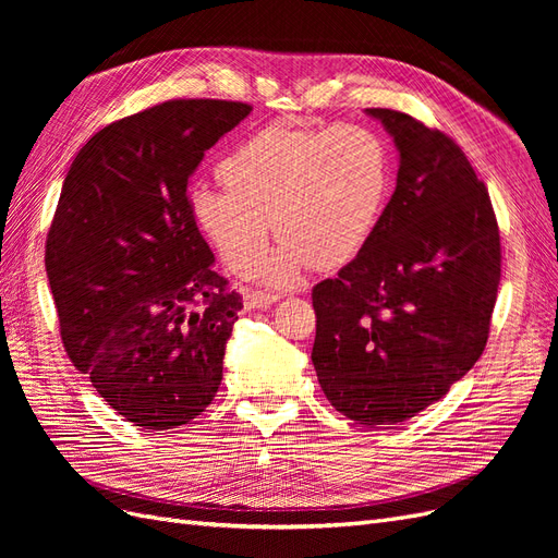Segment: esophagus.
Segmentation results:
<instances>
[{"mask_svg":"<svg viewBox=\"0 0 558 558\" xmlns=\"http://www.w3.org/2000/svg\"><path fill=\"white\" fill-rule=\"evenodd\" d=\"M277 302V295H269V293H246L244 298V307L246 310H267L269 305H275Z\"/></svg>","mask_w":558,"mask_h":558,"instance_id":"esophagus-1","label":"esophagus"}]
</instances>
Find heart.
<instances>
[{
    "mask_svg": "<svg viewBox=\"0 0 558 558\" xmlns=\"http://www.w3.org/2000/svg\"><path fill=\"white\" fill-rule=\"evenodd\" d=\"M226 191L197 185L191 211L218 256L246 275L275 230L281 246L260 267L275 289H293L305 272L353 260L373 238L391 191V158L375 130L267 125L218 165Z\"/></svg>",
    "mask_w": 558,
    "mask_h": 558,
    "instance_id": "1",
    "label": "heart"
}]
</instances>
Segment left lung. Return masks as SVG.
I'll return each instance as SVG.
<instances>
[{
  "instance_id": "1",
  "label": "left lung",
  "mask_w": 558,
  "mask_h": 558,
  "mask_svg": "<svg viewBox=\"0 0 558 558\" xmlns=\"http://www.w3.org/2000/svg\"><path fill=\"white\" fill-rule=\"evenodd\" d=\"M400 150L396 191L373 238L314 286L312 363L337 412L396 426L477 363L500 283V234L486 185L445 132L367 109Z\"/></svg>"
}]
</instances>
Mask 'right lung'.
<instances>
[{
    "mask_svg": "<svg viewBox=\"0 0 558 558\" xmlns=\"http://www.w3.org/2000/svg\"><path fill=\"white\" fill-rule=\"evenodd\" d=\"M251 107L170 99L93 134L64 177L46 272L66 356L146 433L189 424L223 379L242 298L214 272L189 179Z\"/></svg>",
    "mask_w": 558,
    "mask_h": 558,
    "instance_id": "obj_1",
    "label": "right lung"
}]
</instances>
